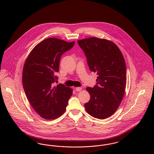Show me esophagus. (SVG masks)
Returning a JSON list of instances; mask_svg holds the SVG:
<instances>
[{
    "mask_svg": "<svg viewBox=\"0 0 154 154\" xmlns=\"http://www.w3.org/2000/svg\"><path fill=\"white\" fill-rule=\"evenodd\" d=\"M75 89V91H77V92H79V91H81L82 88H81V87H76Z\"/></svg>",
    "mask_w": 154,
    "mask_h": 154,
    "instance_id": "esophagus-1",
    "label": "esophagus"
}]
</instances>
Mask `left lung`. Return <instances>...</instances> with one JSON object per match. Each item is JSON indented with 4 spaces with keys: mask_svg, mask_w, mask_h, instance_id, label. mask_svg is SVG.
Instances as JSON below:
<instances>
[{
    "mask_svg": "<svg viewBox=\"0 0 154 154\" xmlns=\"http://www.w3.org/2000/svg\"><path fill=\"white\" fill-rule=\"evenodd\" d=\"M85 52L91 71L96 73L97 85L87 87L90 100L84 106L93 117L104 119L111 116L122 100L126 84L124 56L117 45L104 38L78 40Z\"/></svg>",
    "mask_w": 154,
    "mask_h": 154,
    "instance_id": "1",
    "label": "left lung"
}]
</instances>
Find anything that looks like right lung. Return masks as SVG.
<instances>
[{"label":"right lung","mask_w":154,"mask_h":154,"mask_svg":"<svg viewBox=\"0 0 154 154\" xmlns=\"http://www.w3.org/2000/svg\"><path fill=\"white\" fill-rule=\"evenodd\" d=\"M75 42L57 38H46L33 48L22 71L25 93L33 109L45 119H54L65 111L73 89L62 84L54 85L57 79L61 55L70 50Z\"/></svg>","instance_id":"add662e5"}]
</instances>
